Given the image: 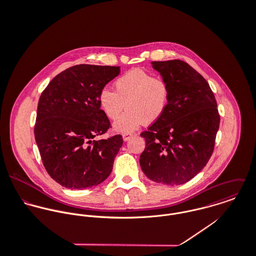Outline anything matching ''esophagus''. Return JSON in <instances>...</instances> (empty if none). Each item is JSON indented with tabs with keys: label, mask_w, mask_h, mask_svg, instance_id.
Wrapping results in <instances>:
<instances>
[{
	"label": "esophagus",
	"mask_w": 256,
	"mask_h": 256,
	"mask_svg": "<svg viewBox=\"0 0 256 256\" xmlns=\"http://www.w3.org/2000/svg\"><path fill=\"white\" fill-rule=\"evenodd\" d=\"M122 137H123V140H124L125 142H127L128 140H130V139L132 138V135H131V134H123Z\"/></svg>",
	"instance_id": "1"
}]
</instances>
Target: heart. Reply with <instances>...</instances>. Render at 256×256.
<instances>
[{"mask_svg": "<svg viewBox=\"0 0 256 256\" xmlns=\"http://www.w3.org/2000/svg\"><path fill=\"white\" fill-rule=\"evenodd\" d=\"M114 92L102 88L98 98V106L104 115L116 119L124 108L128 110L113 123V130L129 134L144 123L158 120L168 104V82L162 76H154L142 69H132L118 76Z\"/></svg>", "mask_w": 256, "mask_h": 256, "instance_id": "heart-1", "label": "heart"}]
</instances>
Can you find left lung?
Instances as JSON below:
<instances>
[{"label": "left lung", "instance_id": "1", "mask_svg": "<svg viewBox=\"0 0 256 256\" xmlns=\"http://www.w3.org/2000/svg\"><path fill=\"white\" fill-rule=\"evenodd\" d=\"M150 64L168 82L170 98L162 116L141 134L146 148L140 166L154 182L180 185L199 174L212 156L220 126L217 102L206 80L187 63Z\"/></svg>", "mask_w": 256, "mask_h": 256}]
</instances>
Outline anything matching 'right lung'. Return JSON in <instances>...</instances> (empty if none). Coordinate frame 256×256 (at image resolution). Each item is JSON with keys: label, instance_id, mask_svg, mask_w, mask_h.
<instances>
[{"label": "right lung", "instance_id": "1", "mask_svg": "<svg viewBox=\"0 0 256 256\" xmlns=\"http://www.w3.org/2000/svg\"><path fill=\"white\" fill-rule=\"evenodd\" d=\"M120 67L76 65L57 74L40 96L34 136L48 174L62 186L84 189L110 176L123 144L115 135L96 141L110 128L100 92Z\"/></svg>", "mask_w": 256, "mask_h": 256}]
</instances>
